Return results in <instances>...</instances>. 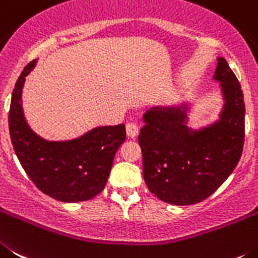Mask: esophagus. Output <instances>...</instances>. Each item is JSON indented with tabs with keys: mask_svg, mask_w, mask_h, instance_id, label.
I'll return each mask as SVG.
<instances>
[{
	"mask_svg": "<svg viewBox=\"0 0 258 258\" xmlns=\"http://www.w3.org/2000/svg\"><path fill=\"white\" fill-rule=\"evenodd\" d=\"M126 132H127V135H128V138L134 139V138H136V136H138L139 127L136 126L135 123H127Z\"/></svg>",
	"mask_w": 258,
	"mask_h": 258,
	"instance_id": "esophagus-1",
	"label": "esophagus"
}]
</instances>
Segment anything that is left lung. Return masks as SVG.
<instances>
[{
  "label": "left lung",
  "mask_w": 258,
  "mask_h": 258,
  "mask_svg": "<svg viewBox=\"0 0 258 258\" xmlns=\"http://www.w3.org/2000/svg\"><path fill=\"white\" fill-rule=\"evenodd\" d=\"M213 80L220 82L219 119L202 128L187 126L189 105L154 106L143 115L139 144L143 173L161 201L189 206L219 189L238 164L244 144V99L235 74L217 57Z\"/></svg>",
  "instance_id": "left-lung-1"
}]
</instances>
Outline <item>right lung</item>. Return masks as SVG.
I'll return each mask as SVG.
<instances>
[{
	"label": "right lung",
	"instance_id": "right-lung-1",
	"mask_svg": "<svg viewBox=\"0 0 258 258\" xmlns=\"http://www.w3.org/2000/svg\"><path fill=\"white\" fill-rule=\"evenodd\" d=\"M28 64L16 81L9 112V130L15 154L37 187L51 198L73 203L103 191L119 146L126 140L124 124L95 127L77 139L50 141L27 123L22 104L25 77L36 67Z\"/></svg>",
	"mask_w": 258,
	"mask_h": 258
}]
</instances>
